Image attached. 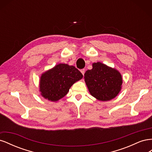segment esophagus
Returning <instances> with one entry per match:
<instances>
[{"mask_svg":"<svg viewBox=\"0 0 152 152\" xmlns=\"http://www.w3.org/2000/svg\"><path fill=\"white\" fill-rule=\"evenodd\" d=\"M80 72L82 73V74L84 75V73H85V70H84V69H82V70H80Z\"/></svg>","mask_w":152,"mask_h":152,"instance_id":"34e87169","label":"esophagus"}]
</instances>
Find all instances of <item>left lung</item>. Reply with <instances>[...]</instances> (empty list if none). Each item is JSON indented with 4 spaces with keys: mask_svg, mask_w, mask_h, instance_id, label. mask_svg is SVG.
Instances as JSON below:
<instances>
[{
    "mask_svg": "<svg viewBox=\"0 0 152 152\" xmlns=\"http://www.w3.org/2000/svg\"><path fill=\"white\" fill-rule=\"evenodd\" d=\"M90 94L99 101H109L121 91L122 77L118 70L100 62L93 64V68L84 74Z\"/></svg>",
    "mask_w": 152,
    "mask_h": 152,
    "instance_id": "8db88e82",
    "label": "left lung"
}]
</instances>
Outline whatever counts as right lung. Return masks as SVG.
I'll return each mask as SVG.
<instances>
[{"label": "right lung", "instance_id": "1", "mask_svg": "<svg viewBox=\"0 0 152 152\" xmlns=\"http://www.w3.org/2000/svg\"><path fill=\"white\" fill-rule=\"evenodd\" d=\"M82 77L83 75L75 66L58 64L41 75L39 84L41 95L51 102H57L63 98L71 86Z\"/></svg>", "mask_w": 152, "mask_h": 152}]
</instances>
